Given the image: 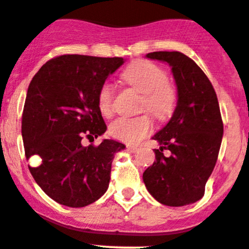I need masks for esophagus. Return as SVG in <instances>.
Instances as JSON below:
<instances>
[{"label": "esophagus", "mask_w": 249, "mask_h": 249, "mask_svg": "<svg viewBox=\"0 0 249 249\" xmlns=\"http://www.w3.org/2000/svg\"><path fill=\"white\" fill-rule=\"evenodd\" d=\"M138 149H139V147L138 146H135V145H127V150L129 152H135V151H138Z\"/></svg>", "instance_id": "34e87169"}]
</instances>
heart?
<instances>
[{
  "mask_svg": "<svg viewBox=\"0 0 249 249\" xmlns=\"http://www.w3.org/2000/svg\"><path fill=\"white\" fill-rule=\"evenodd\" d=\"M122 78L128 86L142 94V110H146L157 121H167L174 114L178 92L167 72L149 60H135L125 68ZM98 107L104 116L114 110V86L104 82L98 92ZM152 121L147 115L137 117L122 116L109 125L111 137L128 144H135L151 133Z\"/></svg>",
  "mask_w": 249,
  "mask_h": 249,
  "instance_id": "1",
  "label": "heart"
}]
</instances>
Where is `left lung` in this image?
I'll use <instances>...</instances> for the list:
<instances>
[{"label": "left lung", "mask_w": 249, "mask_h": 249, "mask_svg": "<svg viewBox=\"0 0 249 249\" xmlns=\"http://www.w3.org/2000/svg\"><path fill=\"white\" fill-rule=\"evenodd\" d=\"M146 58L172 68L178 102L169 122L152 137L161 145L156 161L142 174L147 191L171 207L190 205L205 195V186L218 160L223 121L218 98L200 66L180 52H152ZM163 149L172 155L166 158Z\"/></svg>", "instance_id": "left-lung-1"}]
</instances>
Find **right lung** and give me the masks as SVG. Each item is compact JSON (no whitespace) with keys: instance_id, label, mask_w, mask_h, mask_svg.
I'll return each mask as SVG.
<instances>
[{"instance_id":"1","label":"right lung","mask_w":249,"mask_h":249,"mask_svg":"<svg viewBox=\"0 0 249 249\" xmlns=\"http://www.w3.org/2000/svg\"><path fill=\"white\" fill-rule=\"evenodd\" d=\"M124 63L119 56L65 54L47 61L29 85L21 135L26 159H40L29 169L60 205L85 207L109 188L114 155L125 146L112 139L83 146L82 138L94 140L107 130L98 92Z\"/></svg>"}]
</instances>
